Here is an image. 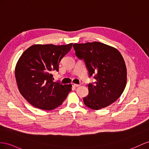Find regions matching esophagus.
Instances as JSON below:
<instances>
[{
    "label": "esophagus",
    "instance_id": "1",
    "mask_svg": "<svg viewBox=\"0 0 149 149\" xmlns=\"http://www.w3.org/2000/svg\"><path fill=\"white\" fill-rule=\"evenodd\" d=\"M72 86H74V87H79V86H80V84H77L72 83Z\"/></svg>",
    "mask_w": 149,
    "mask_h": 149
}]
</instances>
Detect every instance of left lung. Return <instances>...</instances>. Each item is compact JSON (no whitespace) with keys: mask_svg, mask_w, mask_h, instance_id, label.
Masks as SVG:
<instances>
[{"mask_svg":"<svg viewBox=\"0 0 149 149\" xmlns=\"http://www.w3.org/2000/svg\"><path fill=\"white\" fill-rule=\"evenodd\" d=\"M79 58L84 59L89 76L96 81L89 84V94L83 98L86 106L98 110L111 104L123 93L127 84L125 62L115 48L100 42L74 43Z\"/></svg>","mask_w":149,"mask_h":149,"instance_id":"1","label":"left lung"}]
</instances>
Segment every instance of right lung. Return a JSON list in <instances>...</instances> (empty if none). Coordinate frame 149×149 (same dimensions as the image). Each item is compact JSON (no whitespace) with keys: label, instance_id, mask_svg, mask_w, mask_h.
Instances as JSON below:
<instances>
[{"label":"right lung","instance_id":"obj_1","mask_svg":"<svg viewBox=\"0 0 149 149\" xmlns=\"http://www.w3.org/2000/svg\"><path fill=\"white\" fill-rule=\"evenodd\" d=\"M73 43L63 45H34L19 58L15 77L19 91L35 108L52 110L62 104L72 91V84L52 81V73L58 71L59 63Z\"/></svg>","mask_w":149,"mask_h":149}]
</instances>
